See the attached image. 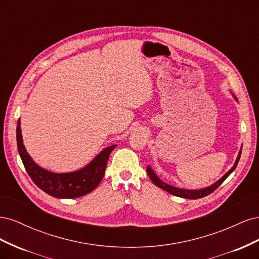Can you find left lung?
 I'll return each instance as SVG.
<instances>
[{
    "label": "left lung",
    "instance_id": "8db88e82",
    "mask_svg": "<svg viewBox=\"0 0 259 259\" xmlns=\"http://www.w3.org/2000/svg\"><path fill=\"white\" fill-rule=\"evenodd\" d=\"M234 99L237 100V97H236V96H234ZM241 152H242V150H240V152H239V154H238V158H237L236 162H234V164H233V166L231 167V169H229L228 171H227V173H226L221 179H219L218 182H216L215 184H213V185L209 186V187L204 188V189L188 190V189H182V188H177V187H173V186H170V185H167L166 183L162 182V180H161L158 176H156V174L154 173L153 169H152L150 166L147 167V174H148L149 178H150V179L152 180V183H153L156 187L161 188V189L167 191V192L170 193V194L176 195V197L185 198V199H200V198H203V197H206V195H208V194H210L213 191H215V190L217 189V188L225 182V179H226L227 177H228L234 169H236V167H237V165H238V163H239V160H240Z\"/></svg>",
    "mask_w": 259,
    "mask_h": 259
}]
</instances>
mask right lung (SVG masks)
<instances>
[{"label":"right lung","instance_id":"obj_1","mask_svg":"<svg viewBox=\"0 0 259 259\" xmlns=\"http://www.w3.org/2000/svg\"><path fill=\"white\" fill-rule=\"evenodd\" d=\"M16 132L18 152L27 173L41 190L58 199L79 198L95 189L104 178L109 155L116 147L114 145L104 149L89 165L79 170L57 174L40 167L31 159L22 143L20 119L17 122Z\"/></svg>","mask_w":259,"mask_h":259}]
</instances>
